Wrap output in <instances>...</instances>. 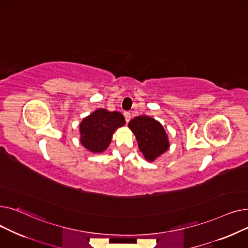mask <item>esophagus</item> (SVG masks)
<instances>
[{"instance_id":"34e87169","label":"esophagus","mask_w":248,"mask_h":248,"mask_svg":"<svg viewBox=\"0 0 248 248\" xmlns=\"http://www.w3.org/2000/svg\"><path fill=\"white\" fill-rule=\"evenodd\" d=\"M124 119H125V122H126V123H128L129 121H131V113L125 111V112L124 113Z\"/></svg>"}]
</instances>
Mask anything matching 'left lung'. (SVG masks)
<instances>
[{"label":"left lung","mask_w":248,"mask_h":248,"mask_svg":"<svg viewBox=\"0 0 248 248\" xmlns=\"http://www.w3.org/2000/svg\"><path fill=\"white\" fill-rule=\"evenodd\" d=\"M127 125L135 135L139 149L148 162H154L170 148L164 126L153 117L140 115Z\"/></svg>","instance_id":"8db88e82"}]
</instances>
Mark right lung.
Here are the masks:
<instances>
[{"instance_id": "add662e5", "label": "right lung", "mask_w": 248, "mask_h": 248, "mask_svg": "<svg viewBox=\"0 0 248 248\" xmlns=\"http://www.w3.org/2000/svg\"><path fill=\"white\" fill-rule=\"evenodd\" d=\"M124 124V116L121 112L98 108L81 121L80 144L91 153L100 154L108 148L116 129Z\"/></svg>"}]
</instances>
